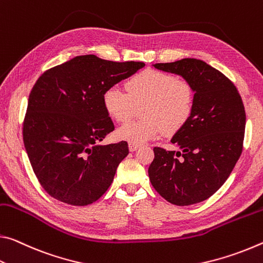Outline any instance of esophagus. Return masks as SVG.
<instances>
[{"label":"esophagus","instance_id":"esophagus-1","mask_svg":"<svg viewBox=\"0 0 263 263\" xmlns=\"http://www.w3.org/2000/svg\"><path fill=\"white\" fill-rule=\"evenodd\" d=\"M129 150H130V152H135V150H137L140 148V144H136V143H129Z\"/></svg>","mask_w":263,"mask_h":263}]
</instances>
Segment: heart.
<instances>
[{
    "mask_svg": "<svg viewBox=\"0 0 263 263\" xmlns=\"http://www.w3.org/2000/svg\"><path fill=\"white\" fill-rule=\"evenodd\" d=\"M127 94L116 87L102 96L103 108L116 122H127L140 108L142 118L116 130L120 140L141 144L163 132L176 134L191 119L195 109V88L190 81L166 72L145 70L126 83Z\"/></svg>",
    "mask_w": 263,
    "mask_h": 263,
    "instance_id": "heart-1",
    "label": "heart"
}]
</instances>
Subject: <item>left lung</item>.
I'll return each mask as SVG.
<instances>
[{
	"instance_id": "left-lung-1",
	"label": "left lung",
	"mask_w": 263,
	"mask_h": 263,
	"mask_svg": "<svg viewBox=\"0 0 263 263\" xmlns=\"http://www.w3.org/2000/svg\"><path fill=\"white\" fill-rule=\"evenodd\" d=\"M153 66L190 81L196 99L191 119L171 139L182 153L154 148L150 182L171 204L200 203L221 187L242 152V99L227 77L203 60L184 58Z\"/></svg>"
}]
</instances>
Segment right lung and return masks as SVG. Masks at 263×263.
I'll return each mask as SVG.
<instances>
[{
  "label": "right lung",
  "mask_w": 263,
  "mask_h": 263,
  "mask_svg": "<svg viewBox=\"0 0 263 263\" xmlns=\"http://www.w3.org/2000/svg\"><path fill=\"white\" fill-rule=\"evenodd\" d=\"M144 65L85 54L38 78L29 96L23 141L34 175L54 199L86 206L110 186L129 149L126 141L100 144L114 130L102 96Z\"/></svg>",
  "instance_id": "obj_1"
}]
</instances>
